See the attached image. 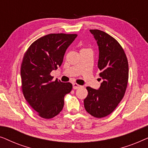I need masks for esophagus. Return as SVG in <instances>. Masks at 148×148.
Returning <instances> with one entry per match:
<instances>
[{
	"mask_svg": "<svg viewBox=\"0 0 148 148\" xmlns=\"http://www.w3.org/2000/svg\"><path fill=\"white\" fill-rule=\"evenodd\" d=\"M80 87H81V86H79V85L75 84V83H73V88L74 90H76V89L79 88Z\"/></svg>",
	"mask_w": 148,
	"mask_h": 148,
	"instance_id": "obj_1",
	"label": "esophagus"
}]
</instances>
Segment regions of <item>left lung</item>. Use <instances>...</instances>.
I'll use <instances>...</instances> for the list:
<instances>
[{"label": "left lung", "mask_w": 148, "mask_h": 148, "mask_svg": "<svg viewBox=\"0 0 148 148\" xmlns=\"http://www.w3.org/2000/svg\"><path fill=\"white\" fill-rule=\"evenodd\" d=\"M98 46V66L103 82L98 90L87 87L84 107L89 114L102 118L112 113L124 96L129 78L128 61L123 48L112 36L90 29Z\"/></svg>", "instance_id": "left-lung-1"}]
</instances>
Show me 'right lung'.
<instances>
[{"label": "right lung", "mask_w": 148, "mask_h": 148, "mask_svg": "<svg viewBox=\"0 0 148 148\" xmlns=\"http://www.w3.org/2000/svg\"><path fill=\"white\" fill-rule=\"evenodd\" d=\"M77 34H50L39 38L28 48L21 66L22 91L25 100L42 118H53L64 106V97L71 92V83L50 73L60 66L64 53Z\"/></svg>", "instance_id": "obj_1"}]
</instances>
